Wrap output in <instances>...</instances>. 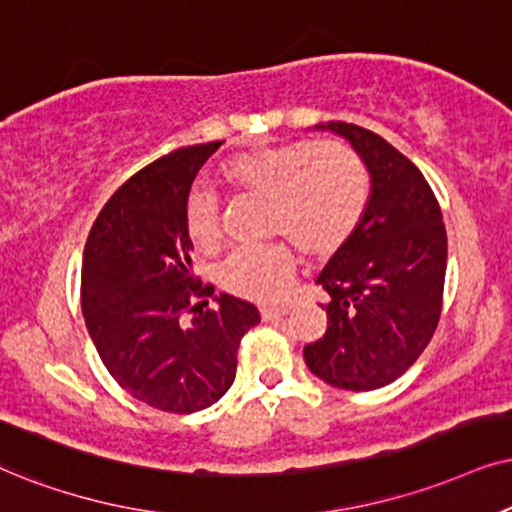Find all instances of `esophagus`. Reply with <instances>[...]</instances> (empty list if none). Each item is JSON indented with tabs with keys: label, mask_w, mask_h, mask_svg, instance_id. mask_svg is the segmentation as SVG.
Wrapping results in <instances>:
<instances>
[{
	"label": "esophagus",
	"mask_w": 512,
	"mask_h": 512,
	"mask_svg": "<svg viewBox=\"0 0 512 512\" xmlns=\"http://www.w3.org/2000/svg\"><path fill=\"white\" fill-rule=\"evenodd\" d=\"M290 312L288 304H278V307H262V319L264 321H271V319H278V316H286Z\"/></svg>",
	"instance_id": "1"
}]
</instances>
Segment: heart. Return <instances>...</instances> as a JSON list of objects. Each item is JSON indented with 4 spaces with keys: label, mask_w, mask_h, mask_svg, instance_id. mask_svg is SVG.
Returning <instances> with one entry per match:
<instances>
[{
    "label": "heart",
    "mask_w": 512,
    "mask_h": 512,
    "mask_svg": "<svg viewBox=\"0 0 512 512\" xmlns=\"http://www.w3.org/2000/svg\"><path fill=\"white\" fill-rule=\"evenodd\" d=\"M231 189L267 200V231L295 241L307 255L338 252L357 229L368 203L361 160L335 141H293L236 155L222 167ZM181 222L196 248L212 252L222 241L217 198L208 189L189 191ZM297 257L286 241L243 248L219 267L226 293L271 302L286 293Z\"/></svg>",
    "instance_id": "b5f03b06"
}]
</instances>
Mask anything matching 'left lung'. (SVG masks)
<instances>
[{
    "label": "left lung",
    "instance_id": "1",
    "mask_svg": "<svg viewBox=\"0 0 512 512\" xmlns=\"http://www.w3.org/2000/svg\"><path fill=\"white\" fill-rule=\"evenodd\" d=\"M349 141L371 191L364 217L316 283L331 295L328 328L304 345V364L323 383L368 392L406 373L442 312L446 229L435 193L406 155L347 122L314 125Z\"/></svg>",
    "mask_w": 512,
    "mask_h": 512
}]
</instances>
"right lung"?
Here are the masks:
<instances>
[{"label": "right lung", "instance_id": "1", "mask_svg": "<svg viewBox=\"0 0 512 512\" xmlns=\"http://www.w3.org/2000/svg\"><path fill=\"white\" fill-rule=\"evenodd\" d=\"M219 146L177 148L134 174L103 205L84 245L89 338L122 390L160 411L196 413L222 399L236 378L238 342L260 323L255 304L234 295L212 297L217 307L205 309L215 290L193 274L181 210Z\"/></svg>", "mask_w": 512, "mask_h": 512}]
</instances>
